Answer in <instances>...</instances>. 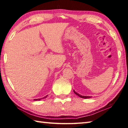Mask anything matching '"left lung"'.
Returning <instances> with one entry per match:
<instances>
[{"instance_id": "8db88e82", "label": "left lung", "mask_w": 128, "mask_h": 128, "mask_svg": "<svg viewBox=\"0 0 128 128\" xmlns=\"http://www.w3.org/2000/svg\"><path fill=\"white\" fill-rule=\"evenodd\" d=\"M74 91V94H76V95H78V96L80 97H81V98H90V97H91V96H82V95H80V94H78V93H76L75 90H73Z\"/></svg>"}]
</instances>
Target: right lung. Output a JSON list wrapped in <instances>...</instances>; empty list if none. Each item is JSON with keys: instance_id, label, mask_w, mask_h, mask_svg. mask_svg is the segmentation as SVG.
I'll return each mask as SVG.
<instances>
[{"instance_id": "add662e5", "label": "right lung", "mask_w": 128, "mask_h": 128, "mask_svg": "<svg viewBox=\"0 0 128 128\" xmlns=\"http://www.w3.org/2000/svg\"><path fill=\"white\" fill-rule=\"evenodd\" d=\"M47 96H48V95L47 96H46L45 97H42V98H38V99H34V101H40V100H42V99H44V98H46V97H47Z\"/></svg>"}]
</instances>
